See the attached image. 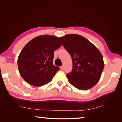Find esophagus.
Masks as SVG:
<instances>
[{"instance_id": "esophagus-1", "label": "esophagus", "mask_w": 122, "mask_h": 122, "mask_svg": "<svg viewBox=\"0 0 122 122\" xmlns=\"http://www.w3.org/2000/svg\"><path fill=\"white\" fill-rule=\"evenodd\" d=\"M65 68H64V66H62L61 67V70H64Z\"/></svg>"}]
</instances>
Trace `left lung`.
I'll list each match as a JSON object with an SVG mask.
<instances>
[{"mask_svg":"<svg viewBox=\"0 0 122 122\" xmlns=\"http://www.w3.org/2000/svg\"><path fill=\"white\" fill-rule=\"evenodd\" d=\"M60 39L72 59L73 70L67 75L69 82L80 90L94 87L100 79L104 67L100 51L79 35H67Z\"/></svg>","mask_w":122,"mask_h":122,"instance_id":"left-lung-1","label":"left lung"}]
</instances>
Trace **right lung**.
I'll list each match as a JSON object with an SVG mask.
<instances>
[{"label": "right lung", "mask_w": 122, "mask_h": 122, "mask_svg": "<svg viewBox=\"0 0 122 122\" xmlns=\"http://www.w3.org/2000/svg\"><path fill=\"white\" fill-rule=\"evenodd\" d=\"M61 42L53 35H42L30 41L20 53L18 67L21 76L29 84L43 86L50 82L59 70L53 65L54 52Z\"/></svg>", "instance_id": "add662e5"}]
</instances>
